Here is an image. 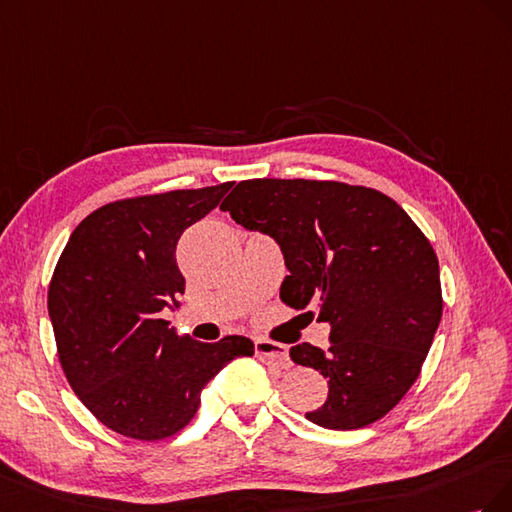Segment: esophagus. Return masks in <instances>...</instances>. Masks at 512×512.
Segmentation results:
<instances>
[{
  "label": "esophagus",
  "instance_id": "obj_1",
  "mask_svg": "<svg viewBox=\"0 0 512 512\" xmlns=\"http://www.w3.org/2000/svg\"><path fill=\"white\" fill-rule=\"evenodd\" d=\"M255 354L264 360L270 367L276 369H287L289 367V354L287 347L281 343L274 341H266V339H257L255 341Z\"/></svg>",
  "mask_w": 512,
  "mask_h": 512
}]
</instances>
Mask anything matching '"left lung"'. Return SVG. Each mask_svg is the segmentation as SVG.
Segmentation results:
<instances>
[{"label":"left lung","instance_id":"obj_1","mask_svg":"<svg viewBox=\"0 0 512 512\" xmlns=\"http://www.w3.org/2000/svg\"><path fill=\"white\" fill-rule=\"evenodd\" d=\"M233 221L281 246V300L313 304L330 347L289 356L328 379L306 418L352 431L386 416L420 375L442 319L440 264L431 242L384 193L317 180H244L221 203Z\"/></svg>","mask_w":512,"mask_h":512}]
</instances>
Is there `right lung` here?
<instances>
[{
    "label": "right lung",
    "mask_w": 512,
    "mask_h": 512,
    "mask_svg": "<svg viewBox=\"0 0 512 512\" xmlns=\"http://www.w3.org/2000/svg\"><path fill=\"white\" fill-rule=\"evenodd\" d=\"M233 186L122 199L79 223L49 285V317L70 388L111 431L154 442L182 431L201 390L251 339L180 337L163 309H178L184 276L175 246Z\"/></svg>",
    "instance_id": "add662e5"
}]
</instances>
